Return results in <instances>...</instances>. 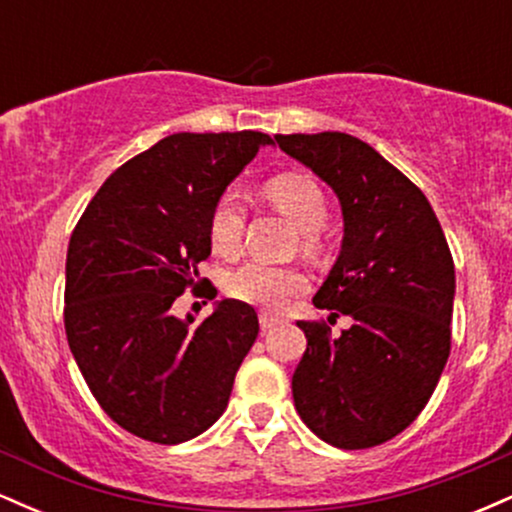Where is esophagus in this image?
Returning a JSON list of instances; mask_svg holds the SVG:
<instances>
[{
  "instance_id": "esophagus-1",
  "label": "esophagus",
  "mask_w": 512,
  "mask_h": 512,
  "mask_svg": "<svg viewBox=\"0 0 512 512\" xmlns=\"http://www.w3.org/2000/svg\"><path fill=\"white\" fill-rule=\"evenodd\" d=\"M279 322H281L279 317L272 315V313H264V310H262V313H260V327H262V332L272 330V327L279 325Z\"/></svg>"
}]
</instances>
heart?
I'll use <instances>...</instances> for the list:
<instances>
[{
	"instance_id": "heart-1",
	"label": "heart",
	"mask_w": 512,
	"mask_h": 512,
	"mask_svg": "<svg viewBox=\"0 0 512 512\" xmlns=\"http://www.w3.org/2000/svg\"><path fill=\"white\" fill-rule=\"evenodd\" d=\"M262 195L272 207L286 214L303 231V248L317 250V228L322 226L330 214L325 192L313 178L301 173L274 175L264 182ZM245 231V207L238 195L223 192L209 211L207 233L209 243L219 255H236L243 243ZM308 286V279L301 269L272 264L264 260H248L238 264L226 274L223 289L236 301L262 305V308H281L291 296L301 293Z\"/></svg>"
}]
</instances>
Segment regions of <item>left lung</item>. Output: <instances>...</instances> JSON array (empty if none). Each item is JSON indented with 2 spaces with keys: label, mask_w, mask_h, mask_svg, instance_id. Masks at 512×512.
I'll return each mask as SVG.
<instances>
[{
  "label": "left lung",
  "mask_w": 512,
  "mask_h": 512,
  "mask_svg": "<svg viewBox=\"0 0 512 512\" xmlns=\"http://www.w3.org/2000/svg\"><path fill=\"white\" fill-rule=\"evenodd\" d=\"M281 151L337 192L342 252L315 308L346 315L332 334L298 322L308 349L293 373L303 424L325 443L363 450L402 433L450 356L455 262L424 192L373 146L344 132L276 134Z\"/></svg>",
  "instance_id": "left-lung-1"
}]
</instances>
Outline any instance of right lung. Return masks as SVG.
Listing matches in <instances>:
<instances>
[{
	"label": "right lung",
	"mask_w": 512,
	"mask_h": 512,
	"mask_svg": "<svg viewBox=\"0 0 512 512\" xmlns=\"http://www.w3.org/2000/svg\"><path fill=\"white\" fill-rule=\"evenodd\" d=\"M264 144L272 137L250 129L170 134L103 182L69 238V349L132 436L185 443L226 409L260 332L255 308L226 298L192 327L170 305L207 281L197 267L211 255L209 211Z\"/></svg>",
	"instance_id": "right-lung-1"
}]
</instances>
